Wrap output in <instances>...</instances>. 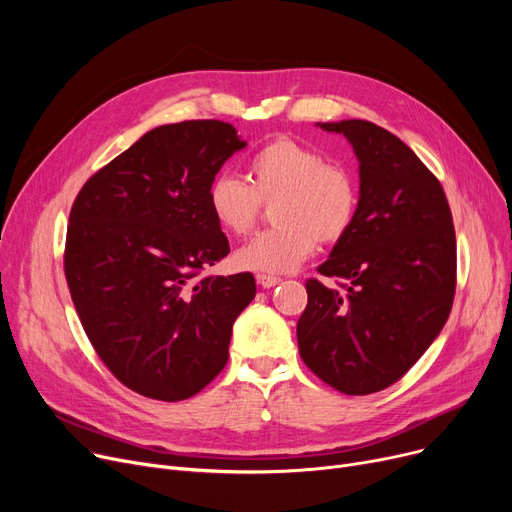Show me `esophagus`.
I'll return each mask as SVG.
<instances>
[{
    "instance_id": "esophagus-1",
    "label": "esophagus",
    "mask_w": 512,
    "mask_h": 512,
    "mask_svg": "<svg viewBox=\"0 0 512 512\" xmlns=\"http://www.w3.org/2000/svg\"><path fill=\"white\" fill-rule=\"evenodd\" d=\"M255 280H257V284L263 286V288H272V286H276V284L282 282V278L272 276V274H257Z\"/></svg>"
}]
</instances>
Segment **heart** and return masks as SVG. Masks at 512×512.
I'll return each instance as SVG.
<instances>
[{"label":"heart","mask_w":512,"mask_h":512,"mask_svg":"<svg viewBox=\"0 0 512 512\" xmlns=\"http://www.w3.org/2000/svg\"><path fill=\"white\" fill-rule=\"evenodd\" d=\"M245 182L218 174L207 188L215 224L245 236L257 224L263 203L272 207V230L259 232L234 255L240 270L292 272L315 251L317 240L336 245L353 230L359 213V182L342 164L292 139H274L247 161Z\"/></svg>","instance_id":"heart-1"}]
</instances>
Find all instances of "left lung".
I'll return each mask as SVG.
<instances>
[{
  "instance_id": "obj_1",
  "label": "left lung",
  "mask_w": 512,
  "mask_h": 512,
  "mask_svg": "<svg viewBox=\"0 0 512 512\" xmlns=\"http://www.w3.org/2000/svg\"><path fill=\"white\" fill-rule=\"evenodd\" d=\"M359 157L361 201L348 232L309 278L297 324L305 365L348 396L380 392L436 340L456 290V236L440 180L386 128L321 124Z\"/></svg>"
}]
</instances>
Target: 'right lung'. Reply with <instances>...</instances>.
I'll list each match as a JSON object with an SVG mask.
<instances>
[{
  "mask_svg": "<svg viewBox=\"0 0 512 512\" xmlns=\"http://www.w3.org/2000/svg\"><path fill=\"white\" fill-rule=\"evenodd\" d=\"M247 143L222 120L149 130L80 188L64 274L95 353L126 388L176 402L228 363L232 324L253 274H205L230 253L207 188Z\"/></svg>",
  "mask_w": 512,
  "mask_h": 512,
  "instance_id": "right-lung-1",
  "label": "right lung"
}]
</instances>
